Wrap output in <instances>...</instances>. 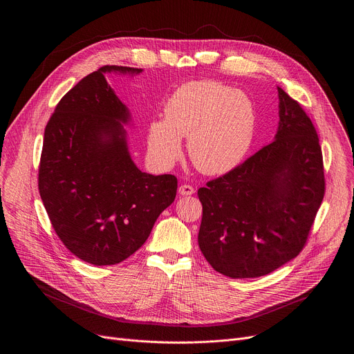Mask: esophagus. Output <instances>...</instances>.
Here are the masks:
<instances>
[{"label":"esophagus","instance_id":"obj_1","mask_svg":"<svg viewBox=\"0 0 354 354\" xmlns=\"http://www.w3.org/2000/svg\"><path fill=\"white\" fill-rule=\"evenodd\" d=\"M178 192H179V194H182V196H190V194L194 193V187L190 186V185H180L179 189H178Z\"/></svg>","mask_w":354,"mask_h":354}]
</instances>
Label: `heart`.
Masks as SVG:
<instances>
[{
    "label": "heart",
    "instance_id": "heart-1",
    "mask_svg": "<svg viewBox=\"0 0 354 354\" xmlns=\"http://www.w3.org/2000/svg\"><path fill=\"white\" fill-rule=\"evenodd\" d=\"M254 102L235 88L214 81H194L179 86L164 108V120L151 122L148 147L161 162H171L187 138L194 167L209 175L235 168L255 136Z\"/></svg>",
    "mask_w": 354,
    "mask_h": 354
}]
</instances>
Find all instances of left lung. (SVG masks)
I'll return each mask as SVG.
<instances>
[{
	"mask_svg": "<svg viewBox=\"0 0 354 354\" xmlns=\"http://www.w3.org/2000/svg\"><path fill=\"white\" fill-rule=\"evenodd\" d=\"M277 89L276 140L197 192L200 250L231 279L261 277L295 258L325 194L317 130L297 100Z\"/></svg>",
	"mask_w": 354,
	"mask_h": 354,
	"instance_id": "1",
	"label": "left lung"
}]
</instances>
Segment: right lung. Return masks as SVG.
Returning <instances> with one entry per match:
<instances>
[{
  "instance_id": "right-lung-1",
  "label": "right lung",
  "mask_w": 354,
  "mask_h": 354,
  "mask_svg": "<svg viewBox=\"0 0 354 354\" xmlns=\"http://www.w3.org/2000/svg\"><path fill=\"white\" fill-rule=\"evenodd\" d=\"M140 68L104 66L88 74L57 104L46 129L39 193L60 241L84 262L116 265L147 241L172 205L178 179L141 172L130 158L129 111L106 73Z\"/></svg>"
}]
</instances>
